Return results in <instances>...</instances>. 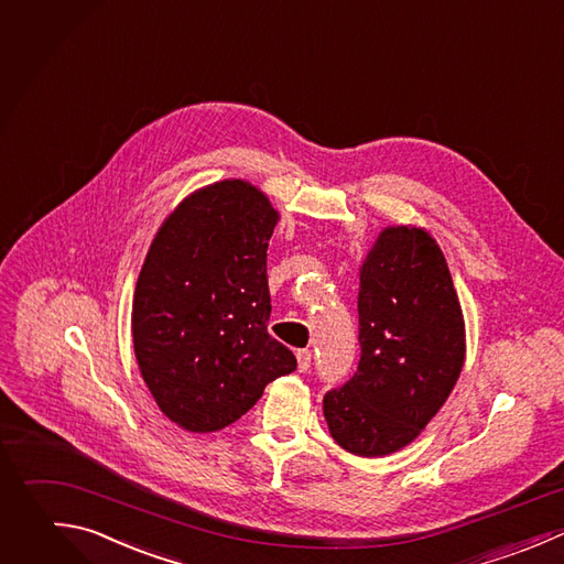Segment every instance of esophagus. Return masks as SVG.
Returning a JSON list of instances; mask_svg holds the SVG:
<instances>
[{
	"instance_id": "1",
	"label": "esophagus",
	"mask_w": 564,
	"mask_h": 564,
	"mask_svg": "<svg viewBox=\"0 0 564 564\" xmlns=\"http://www.w3.org/2000/svg\"><path fill=\"white\" fill-rule=\"evenodd\" d=\"M295 357H297V368H300V372H304V370L311 368V359H313L311 350H297Z\"/></svg>"
}]
</instances>
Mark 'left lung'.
<instances>
[{
    "mask_svg": "<svg viewBox=\"0 0 564 564\" xmlns=\"http://www.w3.org/2000/svg\"><path fill=\"white\" fill-rule=\"evenodd\" d=\"M357 372L324 397L330 436L357 456L412 443L447 401L465 361L460 302L436 240L386 227L359 269Z\"/></svg>",
    "mask_w": 564,
    "mask_h": 564,
    "instance_id": "1",
    "label": "left lung"
}]
</instances>
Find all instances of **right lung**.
I'll return each mask as SVG.
<instances>
[{
    "mask_svg": "<svg viewBox=\"0 0 564 564\" xmlns=\"http://www.w3.org/2000/svg\"><path fill=\"white\" fill-rule=\"evenodd\" d=\"M280 214L240 178L189 194L161 225L137 280L132 341L161 412L218 432L297 368L267 330V249Z\"/></svg>",
    "mask_w": 564,
    "mask_h": 564,
    "instance_id": "1",
    "label": "right lung"
}]
</instances>
